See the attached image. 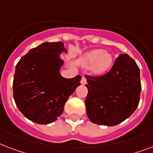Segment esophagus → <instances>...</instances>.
<instances>
[{"mask_svg": "<svg viewBox=\"0 0 153 153\" xmlns=\"http://www.w3.org/2000/svg\"><path fill=\"white\" fill-rule=\"evenodd\" d=\"M86 83V77H82V80H81V84H82V85H85V84Z\"/></svg>", "mask_w": 153, "mask_h": 153, "instance_id": "obj_1", "label": "esophagus"}]
</instances>
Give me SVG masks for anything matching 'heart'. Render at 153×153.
Listing matches in <instances>:
<instances>
[{"label":"heart","mask_w":153,"mask_h":153,"mask_svg":"<svg viewBox=\"0 0 153 153\" xmlns=\"http://www.w3.org/2000/svg\"><path fill=\"white\" fill-rule=\"evenodd\" d=\"M84 62L86 64L94 65V71L96 74L104 73L111 67L113 62V56L102 49H95L89 51L84 55Z\"/></svg>","instance_id":"b5f03b06"}]
</instances>
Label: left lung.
Returning a JSON list of instances; mask_svg holds the SVG:
<instances>
[{
    "instance_id": "obj_1",
    "label": "left lung",
    "mask_w": 153,
    "mask_h": 153,
    "mask_svg": "<svg viewBox=\"0 0 153 153\" xmlns=\"http://www.w3.org/2000/svg\"><path fill=\"white\" fill-rule=\"evenodd\" d=\"M86 78L88 94L85 105L91 122L116 126L137 108L141 91L140 69L127 54L119 55L106 74Z\"/></svg>"
}]
</instances>
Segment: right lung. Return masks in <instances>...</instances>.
<instances>
[{
	"label": "right lung",
	"mask_w": 153,
	"mask_h": 153,
	"mask_svg": "<svg viewBox=\"0 0 153 153\" xmlns=\"http://www.w3.org/2000/svg\"><path fill=\"white\" fill-rule=\"evenodd\" d=\"M67 52L62 42L43 43L22 56L16 66L13 98L30 121L47 125L62 114L66 102L80 85L81 75L65 79L59 73Z\"/></svg>",
	"instance_id": "right-lung-1"
}]
</instances>
